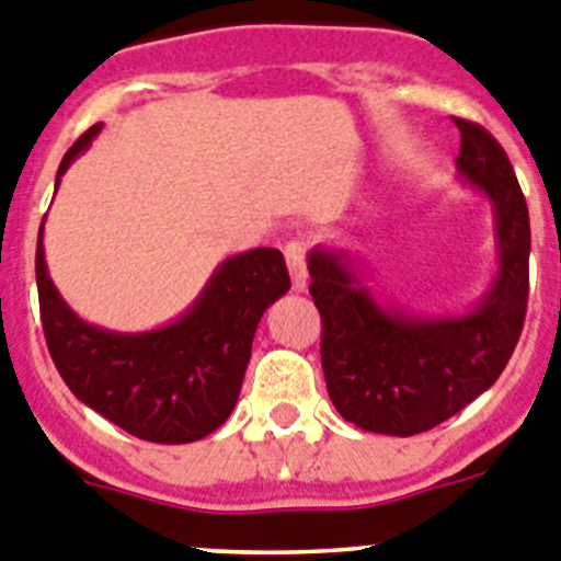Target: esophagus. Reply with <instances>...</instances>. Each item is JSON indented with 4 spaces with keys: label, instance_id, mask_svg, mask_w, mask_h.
<instances>
[{
    "label": "esophagus",
    "instance_id": "obj_1",
    "mask_svg": "<svg viewBox=\"0 0 561 561\" xmlns=\"http://www.w3.org/2000/svg\"><path fill=\"white\" fill-rule=\"evenodd\" d=\"M284 253H286V266H289V275H291V286H295V291H306L308 286L306 244H302V241H289Z\"/></svg>",
    "mask_w": 561,
    "mask_h": 561
}]
</instances>
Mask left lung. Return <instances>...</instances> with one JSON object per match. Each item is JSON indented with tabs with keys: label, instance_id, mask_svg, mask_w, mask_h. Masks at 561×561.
<instances>
[{
	"label": "left lung",
	"instance_id": "8db88e82",
	"mask_svg": "<svg viewBox=\"0 0 561 561\" xmlns=\"http://www.w3.org/2000/svg\"><path fill=\"white\" fill-rule=\"evenodd\" d=\"M459 178L492 205L497 272L459 314H417L381 302L344 250L308 253L311 297L322 317V373L347 423L373 434L411 436L459 414L497 381L520 339L528 302L526 197L501 144L456 119Z\"/></svg>",
	"mask_w": 561,
	"mask_h": 561
}]
</instances>
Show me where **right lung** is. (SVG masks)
Segmentation results:
<instances>
[{
	"label": "right lung",
	"mask_w": 561,
	"mask_h": 561,
	"mask_svg": "<svg viewBox=\"0 0 561 561\" xmlns=\"http://www.w3.org/2000/svg\"><path fill=\"white\" fill-rule=\"evenodd\" d=\"M102 125L89 127L58 167L89 150ZM41 322L49 356L77 400L127 434L186 445L217 431L239 400L253 336L266 308L289 291L280 250L259 247L222 261L188 311L144 333H116L80 320L66 306L44 261V225L35 247Z\"/></svg>",
	"instance_id": "right-lung-1"
}]
</instances>
